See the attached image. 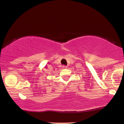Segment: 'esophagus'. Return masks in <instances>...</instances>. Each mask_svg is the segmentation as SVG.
I'll return each instance as SVG.
<instances>
[{"label":"esophagus","instance_id":"obj_1","mask_svg":"<svg viewBox=\"0 0 124 124\" xmlns=\"http://www.w3.org/2000/svg\"><path fill=\"white\" fill-rule=\"evenodd\" d=\"M62 68H63V69H65V68H67V66H65V65H63V66H62Z\"/></svg>","mask_w":124,"mask_h":124}]
</instances>
